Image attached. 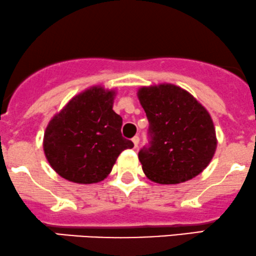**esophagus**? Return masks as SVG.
Listing matches in <instances>:
<instances>
[{"instance_id":"1","label":"esophagus","mask_w":256,"mask_h":256,"mask_svg":"<svg viewBox=\"0 0 256 256\" xmlns=\"http://www.w3.org/2000/svg\"><path fill=\"white\" fill-rule=\"evenodd\" d=\"M132 141H133V144H134V147H135V148H136L138 145H139V141H140L139 136H134L133 139H132Z\"/></svg>"}]
</instances>
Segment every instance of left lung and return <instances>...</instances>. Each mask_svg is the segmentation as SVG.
Segmentation results:
<instances>
[{
    "label": "left lung",
    "mask_w": 256,
    "mask_h": 256,
    "mask_svg": "<svg viewBox=\"0 0 256 256\" xmlns=\"http://www.w3.org/2000/svg\"><path fill=\"white\" fill-rule=\"evenodd\" d=\"M138 98L150 122L151 145L139 152L147 178L177 184L202 172L217 148L214 124L206 108L174 84L140 87Z\"/></svg>",
    "instance_id": "1"
}]
</instances>
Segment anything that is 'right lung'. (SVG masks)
<instances>
[{
	"instance_id": "add662e5",
	"label": "right lung",
	"mask_w": 256,
	"mask_h": 256,
	"mask_svg": "<svg viewBox=\"0 0 256 256\" xmlns=\"http://www.w3.org/2000/svg\"><path fill=\"white\" fill-rule=\"evenodd\" d=\"M115 97V90L88 87L48 123L44 154L63 178L80 184L103 181L120 153L134 147L121 134L122 117L112 110Z\"/></svg>"
}]
</instances>
